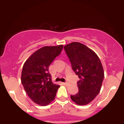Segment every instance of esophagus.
<instances>
[{"label":"esophagus","instance_id":"34e87169","mask_svg":"<svg viewBox=\"0 0 124 124\" xmlns=\"http://www.w3.org/2000/svg\"><path fill=\"white\" fill-rule=\"evenodd\" d=\"M63 84H64V85H66V86H68V85H69V83H68V82H66V83H63Z\"/></svg>","mask_w":124,"mask_h":124}]
</instances>
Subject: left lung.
<instances>
[{"mask_svg":"<svg viewBox=\"0 0 124 124\" xmlns=\"http://www.w3.org/2000/svg\"><path fill=\"white\" fill-rule=\"evenodd\" d=\"M72 68L79 76V92L70 95L73 102L79 106L89 104L99 94L104 77L102 64L99 56L90 48L78 42L64 46Z\"/></svg>","mask_w":124,"mask_h":124,"instance_id":"8db88e82","label":"left lung"}]
</instances>
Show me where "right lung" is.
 I'll list each match as a JSON object with an SVG mask.
<instances>
[{
    "label": "right lung",
    "mask_w": 124,
    "mask_h": 124,
    "mask_svg": "<svg viewBox=\"0 0 124 124\" xmlns=\"http://www.w3.org/2000/svg\"><path fill=\"white\" fill-rule=\"evenodd\" d=\"M62 49V45L44 46L34 52L24 63L21 83L31 100L39 106H47L54 101L60 87L52 83L49 66Z\"/></svg>",
    "instance_id": "obj_1"
}]
</instances>
